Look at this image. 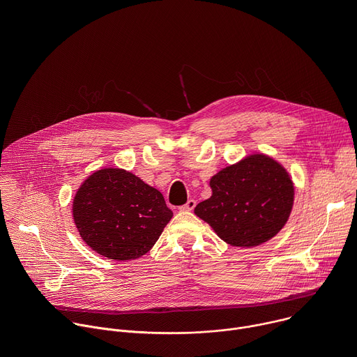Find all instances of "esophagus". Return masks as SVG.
<instances>
[{
    "mask_svg": "<svg viewBox=\"0 0 357 357\" xmlns=\"http://www.w3.org/2000/svg\"><path fill=\"white\" fill-rule=\"evenodd\" d=\"M195 206H196V200H193V199H189L183 206H181L179 208V211L181 212H190V211H193L195 209Z\"/></svg>",
    "mask_w": 357,
    "mask_h": 357,
    "instance_id": "34e87169",
    "label": "esophagus"
}]
</instances>
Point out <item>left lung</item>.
Returning a JSON list of instances; mask_svg holds the SVG:
<instances>
[{"instance_id":"1","label":"left lung","mask_w":357,"mask_h":357,"mask_svg":"<svg viewBox=\"0 0 357 357\" xmlns=\"http://www.w3.org/2000/svg\"><path fill=\"white\" fill-rule=\"evenodd\" d=\"M212 196L195 215L227 244L257 247L280 233L289 219L295 188L288 171L273 157L252 152L215 174Z\"/></svg>"}]
</instances>
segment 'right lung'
Masks as SVG:
<instances>
[{"instance_id": "1", "label": "right lung", "mask_w": 357, "mask_h": 357, "mask_svg": "<svg viewBox=\"0 0 357 357\" xmlns=\"http://www.w3.org/2000/svg\"><path fill=\"white\" fill-rule=\"evenodd\" d=\"M72 215L83 241L114 261L146 254L174 213L162 193L121 168H101L75 193Z\"/></svg>"}]
</instances>
